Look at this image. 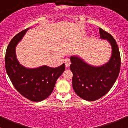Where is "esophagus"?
<instances>
[{
    "label": "esophagus",
    "instance_id": "obj_1",
    "mask_svg": "<svg viewBox=\"0 0 128 128\" xmlns=\"http://www.w3.org/2000/svg\"><path fill=\"white\" fill-rule=\"evenodd\" d=\"M64 64H65V65L66 67H69L70 65L71 64V62L69 58H66L64 60Z\"/></svg>",
    "mask_w": 128,
    "mask_h": 128
}]
</instances>
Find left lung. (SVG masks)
<instances>
[{
	"label": "left lung",
	"instance_id": "1",
	"mask_svg": "<svg viewBox=\"0 0 128 128\" xmlns=\"http://www.w3.org/2000/svg\"><path fill=\"white\" fill-rule=\"evenodd\" d=\"M99 33L100 39L107 40L111 45L112 55L108 62L93 66L77 55L70 57L73 88L79 97L88 101L96 100L105 96L114 84L120 70V54L116 42L100 28Z\"/></svg>",
	"mask_w": 128,
	"mask_h": 128
}]
</instances>
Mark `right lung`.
<instances>
[{
  "instance_id": "1",
  "label": "right lung",
  "mask_w": 128,
  "mask_h": 128,
  "mask_svg": "<svg viewBox=\"0 0 128 128\" xmlns=\"http://www.w3.org/2000/svg\"><path fill=\"white\" fill-rule=\"evenodd\" d=\"M29 28L21 31L9 43L5 56L6 73L20 94L33 102H40L52 92L57 79L64 73V64L56 68L44 65L35 68H26L18 62L16 46Z\"/></svg>"
}]
</instances>
